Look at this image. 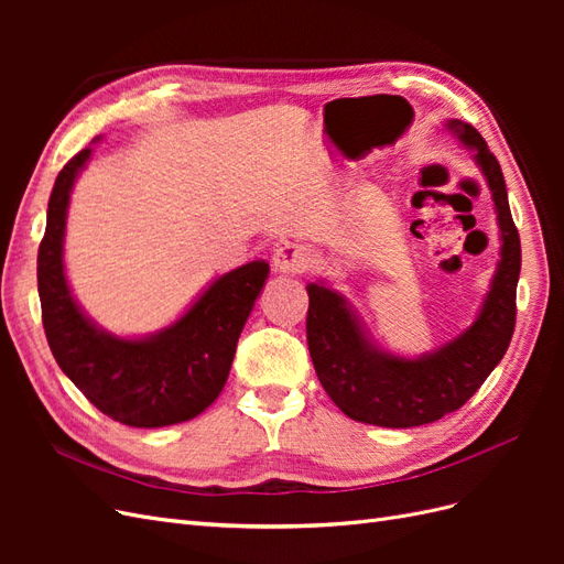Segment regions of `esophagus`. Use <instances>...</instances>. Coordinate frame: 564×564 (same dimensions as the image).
I'll return each instance as SVG.
<instances>
[{
    "mask_svg": "<svg viewBox=\"0 0 564 564\" xmlns=\"http://www.w3.org/2000/svg\"><path fill=\"white\" fill-rule=\"evenodd\" d=\"M311 263V251L299 242H284L272 253V268L282 275H296Z\"/></svg>",
    "mask_w": 564,
    "mask_h": 564,
    "instance_id": "obj_1",
    "label": "esophagus"
}]
</instances>
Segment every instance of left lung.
<instances>
[{
	"instance_id": "1",
	"label": "left lung",
	"mask_w": 564,
	"mask_h": 564,
	"mask_svg": "<svg viewBox=\"0 0 564 564\" xmlns=\"http://www.w3.org/2000/svg\"><path fill=\"white\" fill-rule=\"evenodd\" d=\"M445 127L460 145L473 150L489 185L501 235V259L470 327L442 348L402 357L373 344L348 299L327 282L305 286L311 299L305 332L322 388L346 416L381 429L433 423L464 406L501 362L516 329L522 256L501 166L475 127L460 119H449Z\"/></svg>"
}]
</instances>
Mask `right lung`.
Segmentation results:
<instances>
[{"label":"right lung","mask_w":564,"mask_h":564,"mask_svg":"<svg viewBox=\"0 0 564 564\" xmlns=\"http://www.w3.org/2000/svg\"><path fill=\"white\" fill-rule=\"evenodd\" d=\"M89 160L91 148L77 152L61 169L48 197L46 232L37 253L48 348L65 377L106 416L133 429L191 421L224 390L237 338L270 265L251 261L216 278L191 308L155 334L124 338L98 327L75 301L63 263L70 193Z\"/></svg>","instance_id":"obj_1"}]
</instances>
